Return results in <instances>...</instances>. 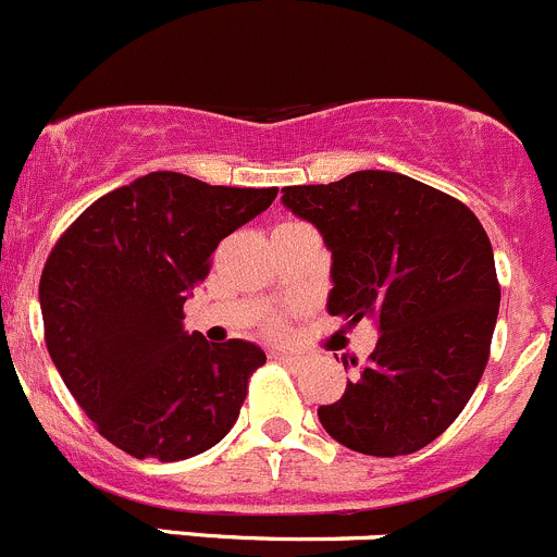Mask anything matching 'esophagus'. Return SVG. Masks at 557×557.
<instances>
[{
	"label": "esophagus",
	"mask_w": 557,
	"mask_h": 557,
	"mask_svg": "<svg viewBox=\"0 0 557 557\" xmlns=\"http://www.w3.org/2000/svg\"><path fill=\"white\" fill-rule=\"evenodd\" d=\"M272 356L277 361H285V364H290V367H301L307 361L305 356L296 354V350H272Z\"/></svg>",
	"instance_id": "34e87169"
}]
</instances>
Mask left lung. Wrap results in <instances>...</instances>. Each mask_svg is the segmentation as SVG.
Instances as JSON below:
<instances>
[{"label": "left lung", "mask_w": 557, "mask_h": 557, "mask_svg": "<svg viewBox=\"0 0 557 557\" xmlns=\"http://www.w3.org/2000/svg\"><path fill=\"white\" fill-rule=\"evenodd\" d=\"M283 207L332 252L326 310L372 318L381 334L343 397L318 408L323 430L370 457L419 451L460 416L487 367L500 288L482 223L392 171L283 187Z\"/></svg>", "instance_id": "left-lung-1"}]
</instances>
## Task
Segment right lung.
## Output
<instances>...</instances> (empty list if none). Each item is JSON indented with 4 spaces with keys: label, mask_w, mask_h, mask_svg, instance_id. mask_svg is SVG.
<instances>
[{
    "label": "right lung",
    "mask_w": 557,
    "mask_h": 557,
    "mask_svg": "<svg viewBox=\"0 0 557 557\" xmlns=\"http://www.w3.org/2000/svg\"><path fill=\"white\" fill-rule=\"evenodd\" d=\"M274 198L277 187L154 171L97 198L48 256V354L102 438L127 455L187 460L234 428L267 354L247 339L190 334L182 307L220 242Z\"/></svg>",
    "instance_id": "right-lung-1"
}]
</instances>
